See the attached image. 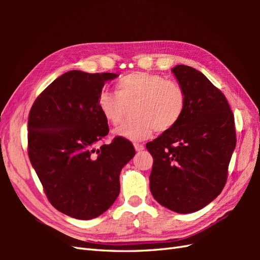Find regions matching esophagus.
<instances>
[{
	"mask_svg": "<svg viewBox=\"0 0 260 260\" xmlns=\"http://www.w3.org/2000/svg\"><path fill=\"white\" fill-rule=\"evenodd\" d=\"M134 147H135L136 152H142L143 150H144V146H143L142 144H135Z\"/></svg>",
	"mask_w": 260,
	"mask_h": 260,
	"instance_id": "esophagus-1",
	"label": "esophagus"
}]
</instances>
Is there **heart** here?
I'll return each instance as SVG.
<instances>
[{
  "instance_id": "heart-1",
  "label": "heart",
  "mask_w": 260,
  "mask_h": 260,
  "mask_svg": "<svg viewBox=\"0 0 260 260\" xmlns=\"http://www.w3.org/2000/svg\"><path fill=\"white\" fill-rule=\"evenodd\" d=\"M115 92L102 91L97 107L110 125L123 123L127 107L133 108L135 119L115 131L129 142L150 139L154 131L167 133L178 125L186 106L185 92L179 84L162 76L133 71L116 82Z\"/></svg>"
}]
</instances>
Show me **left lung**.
<instances>
[{
	"label": "left lung",
	"mask_w": 260,
	"mask_h": 260,
	"mask_svg": "<svg viewBox=\"0 0 260 260\" xmlns=\"http://www.w3.org/2000/svg\"><path fill=\"white\" fill-rule=\"evenodd\" d=\"M171 71L186 106L174 128L146 144L154 159L150 189L161 206L191 213L223 189L236 147L235 118L223 93L200 71L184 64Z\"/></svg>",
	"instance_id": "8db88e82"
}]
</instances>
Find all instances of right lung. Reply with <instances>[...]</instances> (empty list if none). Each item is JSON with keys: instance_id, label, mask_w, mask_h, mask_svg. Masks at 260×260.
Returning <instances> with one entry per match:
<instances>
[{"instance_id": "1", "label": "right lung", "mask_w": 260, "mask_h": 260, "mask_svg": "<svg viewBox=\"0 0 260 260\" xmlns=\"http://www.w3.org/2000/svg\"><path fill=\"white\" fill-rule=\"evenodd\" d=\"M117 74L70 70L41 92L27 121L29 158L49 201L79 220L97 218L117 199L119 174L135 155L132 143L108 134L97 99Z\"/></svg>"}]
</instances>
